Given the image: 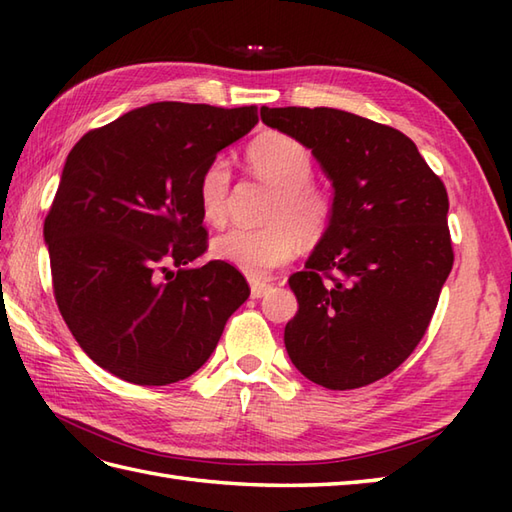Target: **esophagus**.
Masks as SVG:
<instances>
[{"label":"esophagus","instance_id":"obj_1","mask_svg":"<svg viewBox=\"0 0 512 512\" xmlns=\"http://www.w3.org/2000/svg\"><path fill=\"white\" fill-rule=\"evenodd\" d=\"M268 290H270V284H268V281H259V279H253V281H250V295H253L255 299L264 297Z\"/></svg>","mask_w":512,"mask_h":512}]
</instances>
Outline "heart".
Wrapping results in <instances>:
<instances>
[{"label":"heart","instance_id":"obj_1","mask_svg":"<svg viewBox=\"0 0 512 512\" xmlns=\"http://www.w3.org/2000/svg\"><path fill=\"white\" fill-rule=\"evenodd\" d=\"M248 165L259 178L277 189L266 220L259 228L235 226L217 235L211 244L215 259L231 264L250 277H266L270 270L295 257L299 237L314 242L330 228L334 195L314 184L312 151L288 134L270 132L246 149ZM231 165L213 158L200 173L198 202L206 222L220 224L226 215Z\"/></svg>","mask_w":512,"mask_h":512}]
</instances>
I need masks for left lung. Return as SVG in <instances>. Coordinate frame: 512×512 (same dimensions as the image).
Here are the masks:
<instances>
[{"label":"left lung","mask_w":512,"mask_h":512,"mask_svg":"<svg viewBox=\"0 0 512 512\" xmlns=\"http://www.w3.org/2000/svg\"><path fill=\"white\" fill-rule=\"evenodd\" d=\"M262 121L312 149L334 187V217L284 332L312 383L356 389L407 361L453 268L449 195L413 140L332 107H262Z\"/></svg>","instance_id":"obj_1"}]
</instances>
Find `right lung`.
<instances>
[{
    "label": "right lung",
    "mask_w": 512,
    "mask_h": 512,
    "mask_svg": "<svg viewBox=\"0 0 512 512\" xmlns=\"http://www.w3.org/2000/svg\"><path fill=\"white\" fill-rule=\"evenodd\" d=\"M257 121L255 105L165 101L72 147L43 237L61 317L110 374L147 387L189 378L248 299L235 266L189 264L209 248L200 173Z\"/></svg>",
    "instance_id": "1"
}]
</instances>
